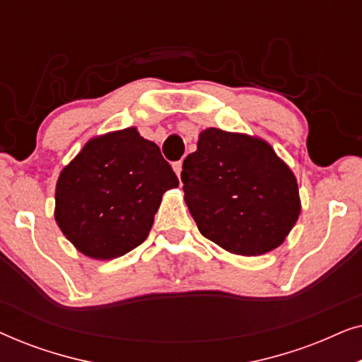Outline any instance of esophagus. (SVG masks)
I'll use <instances>...</instances> for the list:
<instances>
[{"mask_svg":"<svg viewBox=\"0 0 362 362\" xmlns=\"http://www.w3.org/2000/svg\"><path fill=\"white\" fill-rule=\"evenodd\" d=\"M173 170H175V173L177 175V177H181V171H182V163L181 161H176L173 163Z\"/></svg>","mask_w":362,"mask_h":362,"instance_id":"obj_1","label":"esophagus"}]
</instances>
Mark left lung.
<instances>
[{"label": "left lung", "instance_id": "1", "mask_svg": "<svg viewBox=\"0 0 362 362\" xmlns=\"http://www.w3.org/2000/svg\"><path fill=\"white\" fill-rule=\"evenodd\" d=\"M181 181L197 229L230 254H267L298 221L293 171L259 136L206 128L182 163Z\"/></svg>", "mask_w": 362, "mask_h": 362}]
</instances>
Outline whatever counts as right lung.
I'll return each instance as SVG.
<instances>
[{
  "mask_svg": "<svg viewBox=\"0 0 362 362\" xmlns=\"http://www.w3.org/2000/svg\"><path fill=\"white\" fill-rule=\"evenodd\" d=\"M180 186L156 143L135 127L88 140L56 185V219L81 254L112 260L146 239L168 189Z\"/></svg>",
  "mask_w": 362,
  "mask_h": 362,
  "instance_id": "obj_1",
  "label": "right lung"
}]
</instances>
